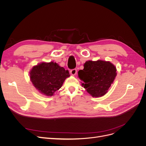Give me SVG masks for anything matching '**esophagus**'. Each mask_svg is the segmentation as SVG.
<instances>
[{
	"mask_svg": "<svg viewBox=\"0 0 146 146\" xmlns=\"http://www.w3.org/2000/svg\"><path fill=\"white\" fill-rule=\"evenodd\" d=\"M70 73H71V74L73 75V76L76 75V73H77V70H76V69H75V68L73 69V70H70Z\"/></svg>",
	"mask_w": 146,
	"mask_h": 146,
	"instance_id": "obj_1",
	"label": "esophagus"
}]
</instances>
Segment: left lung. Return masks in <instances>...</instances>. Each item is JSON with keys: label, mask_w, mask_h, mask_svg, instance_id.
<instances>
[{"label": "left lung", "mask_w": 146, "mask_h": 146, "mask_svg": "<svg viewBox=\"0 0 146 146\" xmlns=\"http://www.w3.org/2000/svg\"><path fill=\"white\" fill-rule=\"evenodd\" d=\"M84 68L78 72L82 85L92 97L105 95L117 76V68L110 61L89 60L83 64Z\"/></svg>", "instance_id": "obj_1"}]
</instances>
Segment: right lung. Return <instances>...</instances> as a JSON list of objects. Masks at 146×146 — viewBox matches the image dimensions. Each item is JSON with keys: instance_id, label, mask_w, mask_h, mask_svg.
I'll list each match as a JSON object with an SVG mask.
<instances>
[{"instance_id": "right-lung-1", "label": "right lung", "mask_w": 146, "mask_h": 146, "mask_svg": "<svg viewBox=\"0 0 146 146\" xmlns=\"http://www.w3.org/2000/svg\"><path fill=\"white\" fill-rule=\"evenodd\" d=\"M30 80L41 94L52 96L62 86L70 74L57 63L42 62L33 67L29 72Z\"/></svg>"}]
</instances>
